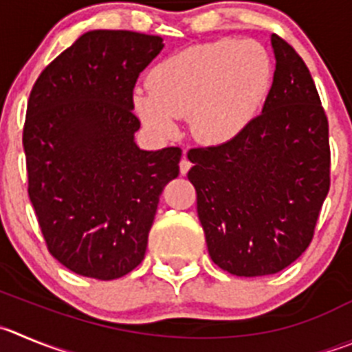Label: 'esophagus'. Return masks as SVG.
Segmentation results:
<instances>
[{"instance_id": "34e87169", "label": "esophagus", "mask_w": 352, "mask_h": 352, "mask_svg": "<svg viewBox=\"0 0 352 352\" xmlns=\"http://www.w3.org/2000/svg\"><path fill=\"white\" fill-rule=\"evenodd\" d=\"M179 166H180V173H182V175H186V173L189 172V168H191V161L187 160V156H182Z\"/></svg>"}]
</instances>
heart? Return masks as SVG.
Instances as JSON below:
<instances>
[{
	"mask_svg": "<svg viewBox=\"0 0 352 352\" xmlns=\"http://www.w3.org/2000/svg\"><path fill=\"white\" fill-rule=\"evenodd\" d=\"M271 83V60L252 41H212L157 62L133 91L137 113L163 133L189 114L196 139L226 142L250 123Z\"/></svg>",
	"mask_w": 352,
	"mask_h": 352,
	"instance_id": "1",
	"label": "heart"
}]
</instances>
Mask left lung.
<instances>
[{
  "label": "left lung",
  "instance_id": "obj_1",
  "mask_svg": "<svg viewBox=\"0 0 352 352\" xmlns=\"http://www.w3.org/2000/svg\"><path fill=\"white\" fill-rule=\"evenodd\" d=\"M271 43L276 71L262 114L228 142L187 151L210 257L245 278L276 274L304 254L330 189L316 85L283 38Z\"/></svg>",
  "mask_w": 352,
  "mask_h": 352
}]
</instances>
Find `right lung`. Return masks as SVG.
Here are the masks:
<instances>
[{
    "label": "right lung",
    "mask_w": 352,
    "mask_h": 352,
    "mask_svg": "<svg viewBox=\"0 0 352 352\" xmlns=\"http://www.w3.org/2000/svg\"><path fill=\"white\" fill-rule=\"evenodd\" d=\"M161 50L160 36L85 32L29 95V199L48 252L80 276L116 280L144 261L163 187L179 175L180 147L133 142V88Z\"/></svg>",
    "instance_id": "1"
}]
</instances>
